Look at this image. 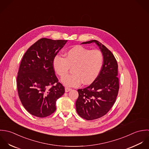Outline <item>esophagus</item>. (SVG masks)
Segmentation results:
<instances>
[{
  "label": "esophagus",
  "mask_w": 149,
  "mask_h": 149,
  "mask_svg": "<svg viewBox=\"0 0 149 149\" xmlns=\"http://www.w3.org/2000/svg\"><path fill=\"white\" fill-rule=\"evenodd\" d=\"M71 90V89H70V88H65V92H68V91H70Z\"/></svg>",
  "instance_id": "34e87169"
}]
</instances>
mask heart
Returning <instances> with one entry per match:
<instances>
[{"label":"heart","mask_w":149,"mask_h":149,"mask_svg":"<svg viewBox=\"0 0 149 149\" xmlns=\"http://www.w3.org/2000/svg\"><path fill=\"white\" fill-rule=\"evenodd\" d=\"M64 58L56 55L53 60V68L60 77L65 76L72 68V74L61 79L67 87H76L83 82L89 85L99 75L104 63V56L98 49L91 50L81 45L73 47L65 51Z\"/></svg>","instance_id":"heart-1"}]
</instances>
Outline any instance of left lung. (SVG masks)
I'll list each match as a JSON object with an SVG mask.
<instances>
[{
	"label": "left lung",
	"mask_w": 149,
	"mask_h": 149,
	"mask_svg": "<svg viewBox=\"0 0 149 149\" xmlns=\"http://www.w3.org/2000/svg\"><path fill=\"white\" fill-rule=\"evenodd\" d=\"M95 42L104 56L102 70L95 80L86 88L78 90L76 101L78 114L87 120L106 115L115 104L119 89L118 65L113 54L99 41L93 40L82 44Z\"/></svg>",
	"instance_id": "left-lung-1"
}]
</instances>
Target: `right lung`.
I'll list each match as a JSON object with an SVG mask.
<instances>
[{
  "label": "right lung",
  "mask_w": 149,
  "mask_h": 149,
  "mask_svg": "<svg viewBox=\"0 0 149 149\" xmlns=\"http://www.w3.org/2000/svg\"><path fill=\"white\" fill-rule=\"evenodd\" d=\"M67 40L42 38L33 44L21 60L17 85L19 99L31 115L45 118L56 111V102L65 91L58 82L53 60Z\"/></svg>",
  "instance_id": "right-lung-1"
}]
</instances>
